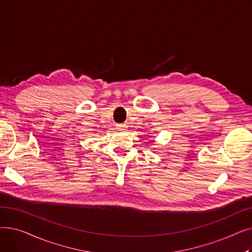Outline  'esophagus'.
I'll return each instance as SVG.
<instances>
[{
	"label": "esophagus",
	"mask_w": 252,
	"mask_h": 252,
	"mask_svg": "<svg viewBox=\"0 0 252 252\" xmlns=\"http://www.w3.org/2000/svg\"><path fill=\"white\" fill-rule=\"evenodd\" d=\"M126 124H117L116 125V128L118 129V130H125L126 128Z\"/></svg>",
	"instance_id": "1"
}]
</instances>
